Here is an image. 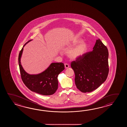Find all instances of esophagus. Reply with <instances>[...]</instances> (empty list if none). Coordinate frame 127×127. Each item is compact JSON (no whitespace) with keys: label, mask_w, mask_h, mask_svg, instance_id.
<instances>
[{"label":"esophagus","mask_w":127,"mask_h":127,"mask_svg":"<svg viewBox=\"0 0 127 127\" xmlns=\"http://www.w3.org/2000/svg\"><path fill=\"white\" fill-rule=\"evenodd\" d=\"M64 66L66 68H68V67H69V65L68 64H65Z\"/></svg>","instance_id":"1"}]
</instances>
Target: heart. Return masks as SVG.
<instances>
[{
  "label": "heart",
  "mask_w": 127,
  "mask_h": 127,
  "mask_svg": "<svg viewBox=\"0 0 127 127\" xmlns=\"http://www.w3.org/2000/svg\"><path fill=\"white\" fill-rule=\"evenodd\" d=\"M82 40L76 41L75 42L68 45L65 47V49L68 50L69 49H73L79 44L82 43ZM87 45L85 43H82L79 46L76 47L75 48L72 49L67 52V55L69 58L71 60H76L82 56L86 51Z\"/></svg>",
  "instance_id": "heart-1"
}]
</instances>
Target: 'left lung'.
I'll return each mask as SVG.
<instances>
[{"label":"left lung","instance_id":"8db88e82","mask_svg":"<svg viewBox=\"0 0 127 127\" xmlns=\"http://www.w3.org/2000/svg\"><path fill=\"white\" fill-rule=\"evenodd\" d=\"M108 58L107 47L98 39L92 51L71 62L78 89L83 93L92 92L105 81L109 72Z\"/></svg>","mask_w":127,"mask_h":127}]
</instances>
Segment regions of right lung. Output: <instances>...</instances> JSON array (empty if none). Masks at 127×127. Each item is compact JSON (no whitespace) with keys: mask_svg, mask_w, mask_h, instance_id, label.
Segmentation results:
<instances>
[{"mask_svg":"<svg viewBox=\"0 0 127 127\" xmlns=\"http://www.w3.org/2000/svg\"><path fill=\"white\" fill-rule=\"evenodd\" d=\"M24 44L19 52L18 62L22 80L25 86L32 92L43 95L54 94L58 88V76L64 69L62 63H52L49 67L42 73L38 74H30L24 71L22 66L20 59Z\"/></svg>","mask_w":127,"mask_h":127,"instance_id":"add662e5","label":"right lung"}]
</instances>
